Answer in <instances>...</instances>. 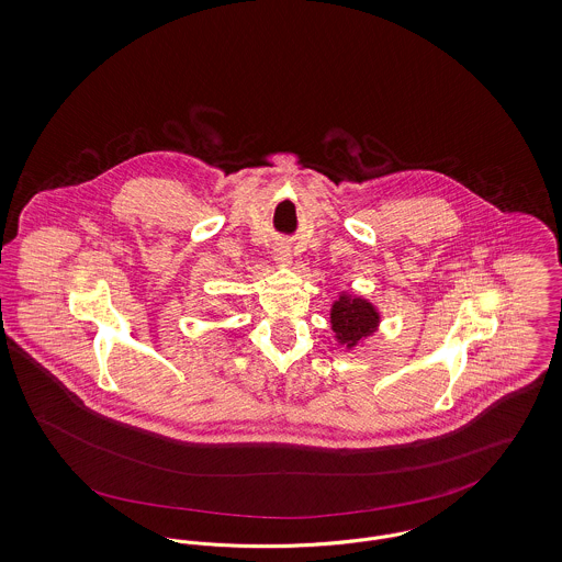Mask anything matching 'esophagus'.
<instances>
[{"mask_svg": "<svg viewBox=\"0 0 562 562\" xmlns=\"http://www.w3.org/2000/svg\"><path fill=\"white\" fill-rule=\"evenodd\" d=\"M273 258H276V262L282 265V267H289V265L293 262V254H291L289 246H278V248L273 250Z\"/></svg>", "mask_w": 562, "mask_h": 562, "instance_id": "1", "label": "esophagus"}]
</instances>
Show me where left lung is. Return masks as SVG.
I'll return each instance as SVG.
<instances>
[{"mask_svg":"<svg viewBox=\"0 0 562 562\" xmlns=\"http://www.w3.org/2000/svg\"><path fill=\"white\" fill-rule=\"evenodd\" d=\"M381 312L376 311L371 300L356 293L340 291L329 308V325L334 338L347 351L360 347L379 329Z\"/></svg>","mask_w":562,"mask_h":562,"instance_id":"left-lung-1","label":"left lung"}]
</instances>
